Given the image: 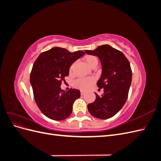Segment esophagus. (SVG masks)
<instances>
[{
  "mask_svg": "<svg viewBox=\"0 0 161 161\" xmlns=\"http://www.w3.org/2000/svg\"><path fill=\"white\" fill-rule=\"evenodd\" d=\"M85 93V92L84 91H80V95H83Z\"/></svg>",
  "mask_w": 161,
  "mask_h": 161,
  "instance_id": "34e87169",
  "label": "esophagus"
}]
</instances>
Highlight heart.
<instances>
[{"mask_svg":"<svg viewBox=\"0 0 161 161\" xmlns=\"http://www.w3.org/2000/svg\"><path fill=\"white\" fill-rule=\"evenodd\" d=\"M85 61L86 64H88L89 66L92 67L95 64L97 65V63H98V60H97V57L95 56L89 55L87 56L85 58ZM75 66V63L72 64L70 67V71L72 72V70L74 69ZM95 78L94 77H86V78H80V79H78L75 81V86L77 88H79L81 90H87L90 88L91 85L95 82Z\"/></svg>","mask_w":161,"mask_h":161,"instance_id":"b5f03b06","label":"heart"}]
</instances>
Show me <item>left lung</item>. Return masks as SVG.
<instances>
[{"instance_id":"obj_1","label":"left lung","mask_w":161,"mask_h":161,"mask_svg":"<svg viewBox=\"0 0 161 161\" xmlns=\"http://www.w3.org/2000/svg\"><path fill=\"white\" fill-rule=\"evenodd\" d=\"M86 53L97 56L102 64V74L97 85L103 89L101 96L96 93V99L87 106L89 113L97 118H112L122 108L128 99L131 82L130 64L124 53L109 45L97 47Z\"/></svg>"}]
</instances>
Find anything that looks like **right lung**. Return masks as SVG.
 <instances>
[{"label": "right lung", "mask_w": 161, "mask_h": 161, "mask_svg": "<svg viewBox=\"0 0 161 161\" xmlns=\"http://www.w3.org/2000/svg\"><path fill=\"white\" fill-rule=\"evenodd\" d=\"M85 54L82 51L70 52L55 47L42 52L33 65L30 75L34 99L39 109L48 118L63 120L70 115L72 105L80 97V91H64L60 86L69 75L73 62Z\"/></svg>", "instance_id": "add662e5"}]
</instances>
